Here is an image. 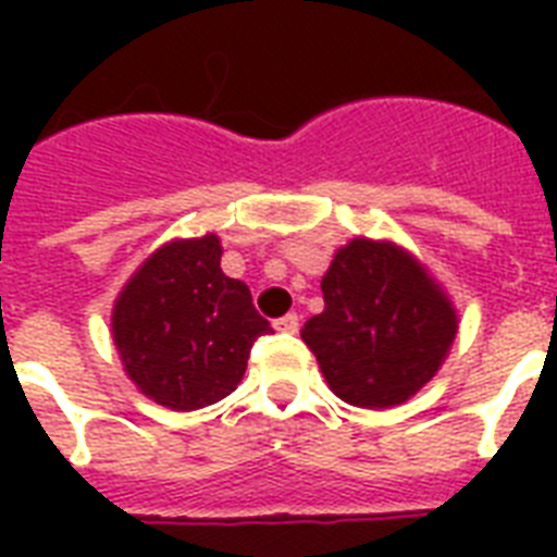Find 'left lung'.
Segmentation results:
<instances>
[{
    "instance_id": "obj_1",
    "label": "left lung",
    "mask_w": 557,
    "mask_h": 557,
    "mask_svg": "<svg viewBox=\"0 0 557 557\" xmlns=\"http://www.w3.org/2000/svg\"><path fill=\"white\" fill-rule=\"evenodd\" d=\"M219 262L216 234L161 245L112 312L126 375L170 410H199L231 396L253 341L271 332L248 286L227 277Z\"/></svg>"
}]
</instances>
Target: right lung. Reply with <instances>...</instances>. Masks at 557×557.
I'll return each instance as SVG.
<instances>
[{
    "mask_svg": "<svg viewBox=\"0 0 557 557\" xmlns=\"http://www.w3.org/2000/svg\"><path fill=\"white\" fill-rule=\"evenodd\" d=\"M323 312L300 338L323 379L356 407H393L436 375L457 312L419 262L389 243L352 239L321 280Z\"/></svg>",
    "mask_w": 557,
    "mask_h": 557,
    "instance_id": "1",
    "label": "right lung"
}]
</instances>
